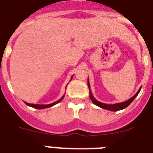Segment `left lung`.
Returning a JSON list of instances; mask_svg holds the SVG:
<instances>
[{
  "label": "left lung",
  "mask_w": 153,
  "mask_h": 153,
  "mask_svg": "<svg viewBox=\"0 0 153 153\" xmlns=\"http://www.w3.org/2000/svg\"><path fill=\"white\" fill-rule=\"evenodd\" d=\"M87 85H88L89 91H90V98H91V100L92 101V102H93L94 104L96 105H98V106L101 107V108H102V109H108V110H110V111H118V110L123 109H125V108H126L127 106H128V105L132 103V102L135 99L136 97L138 95V94H139L140 89H141V87H140V88L139 89V91L137 92V94H136L135 95L133 96V97H132L130 99L126 101V102H121V103H116V104H105V103H102V102H98V101H97L95 98H94L93 94H92V93H91V88H90L91 86H90L89 79H88V81H87Z\"/></svg>",
  "instance_id": "8db88e82"
}]
</instances>
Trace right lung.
I'll return each mask as SVG.
<instances>
[{
  "label": "right lung",
  "mask_w": 153,
  "mask_h": 153,
  "mask_svg": "<svg viewBox=\"0 0 153 153\" xmlns=\"http://www.w3.org/2000/svg\"><path fill=\"white\" fill-rule=\"evenodd\" d=\"M72 79V78H71ZM67 88V87H66ZM65 94L63 96H62V98H60V99H59L58 101H56V102H53V103H51V104H48V105H39V104H30V103H27V102H25V104L27 105H28V106H31V107H33V108H36V109H45V108H49V107H51L53 106V105H55V104H57V103H59V102H60L62 100V98H64Z\"/></svg>",
  "instance_id": "right-lung-1"
}]
</instances>
